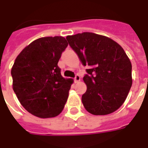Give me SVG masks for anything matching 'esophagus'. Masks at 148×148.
I'll list each match as a JSON object with an SVG mask.
<instances>
[{
  "instance_id": "obj_1",
  "label": "esophagus",
  "mask_w": 148,
  "mask_h": 148,
  "mask_svg": "<svg viewBox=\"0 0 148 148\" xmlns=\"http://www.w3.org/2000/svg\"><path fill=\"white\" fill-rule=\"evenodd\" d=\"M80 80V77L78 75V74H77L76 76H75V77H74V81L76 83H78L79 81Z\"/></svg>"
}]
</instances>
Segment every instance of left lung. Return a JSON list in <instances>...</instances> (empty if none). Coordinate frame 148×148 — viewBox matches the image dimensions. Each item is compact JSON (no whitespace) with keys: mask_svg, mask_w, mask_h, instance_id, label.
Listing matches in <instances>:
<instances>
[{"mask_svg":"<svg viewBox=\"0 0 148 148\" xmlns=\"http://www.w3.org/2000/svg\"><path fill=\"white\" fill-rule=\"evenodd\" d=\"M84 66L87 89L82 103L95 116L112 113L124 103L132 85V63L122 46L105 36L83 32L66 37Z\"/></svg>","mask_w":148,"mask_h":148,"instance_id":"8db88e82","label":"left lung"}]
</instances>
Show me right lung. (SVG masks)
Wrapping results in <instances>:
<instances>
[{
  "label": "right lung",
  "instance_id": "1",
  "mask_svg": "<svg viewBox=\"0 0 148 148\" xmlns=\"http://www.w3.org/2000/svg\"><path fill=\"white\" fill-rule=\"evenodd\" d=\"M68 45L62 36L39 38L15 59L11 69L13 90L20 104L33 116L53 118L64 107L74 81L62 76L58 62Z\"/></svg>",
  "mask_w": 148,
  "mask_h": 148
}]
</instances>
